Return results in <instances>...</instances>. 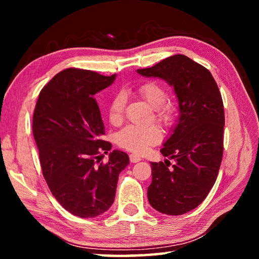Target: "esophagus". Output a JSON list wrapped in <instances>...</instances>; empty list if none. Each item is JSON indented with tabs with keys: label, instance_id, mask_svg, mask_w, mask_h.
<instances>
[{
	"label": "esophagus",
	"instance_id": "obj_1",
	"mask_svg": "<svg viewBox=\"0 0 259 259\" xmlns=\"http://www.w3.org/2000/svg\"><path fill=\"white\" fill-rule=\"evenodd\" d=\"M129 158H130V161L133 162V163L139 162L141 160V158L138 155H135V153H131V155L129 156Z\"/></svg>",
	"mask_w": 259,
	"mask_h": 259
}]
</instances>
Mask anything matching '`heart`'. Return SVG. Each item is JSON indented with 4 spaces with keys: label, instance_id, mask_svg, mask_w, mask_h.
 <instances>
[{
    "label": "heart",
    "instance_id": "obj_1",
    "mask_svg": "<svg viewBox=\"0 0 259 259\" xmlns=\"http://www.w3.org/2000/svg\"><path fill=\"white\" fill-rule=\"evenodd\" d=\"M139 96L151 108H153V118L159 123L172 126L178 117V106L174 100L167 99L166 88L158 81H147L138 88ZM126 103V96L123 91H119L112 97L109 103L108 115L112 123L117 124L122 121ZM162 139V131L157 124L139 126L129 124L121 129L115 136L117 144L129 151L136 153L145 152L148 148L157 145Z\"/></svg>",
    "mask_w": 259,
    "mask_h": 259
}]
</instances>
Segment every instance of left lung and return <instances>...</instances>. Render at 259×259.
<instances>
[{
	"mask_svg": "<svg viewBox=\"0 0 259 259\" xmlns=\"http://www.w3.org/2000/svg\"><path fill=\"white\" fill-rule=\"evenodd\" d=\"M137 72L167 81L178 98V122L160 149L175 164L170 167L168 159L150 163L148 200L159 212L184 214L205 200L221 168L225 125L222 95L209 70L184 54Z\"/></svg>",
	"mask_w": 259,
	"mask_h": 259,
	"instance_id": "obj_1",
	"label": "left lung"
}]
</instances>
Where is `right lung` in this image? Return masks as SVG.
<instances>
[{
    "label": "right lung",
    "instance_id": "right-lung-1",
    "mask_svg": "<svg viewBox=\"0 0 259 259\" xmlns=\"http://www.w3.org/2000/svg\"><path fill=\"white\" fill-rule=\"evenodd\" d=\"M115 74L69 68L43 88L33 113L32 130L42 174L65 210L81 218L97 217L114 201L119 174L129 164L123 151L104 141V124L95 99L112 84Z\"/></svg>",
    "mask_w": 259,
    "mask_h": 259
}]
</instances>
